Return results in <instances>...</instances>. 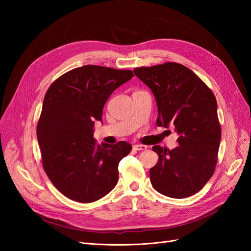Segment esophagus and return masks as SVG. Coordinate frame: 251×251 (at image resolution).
Here are the masks:
<instances>
[{
	"label": "esophagus",
	"mask_w": 251,
	"mask_h": 251,
	"mask_svg": "<svg viewBox=\"0 0 251 251\" xmlns=\"http://www.w3.org/2000/svg\"><path fill=\"white\" fill-rule=\"evenodd\" d=\"M147 146H144V144H134L133 146V149L136 150V151H144L147 150Z\"/></svg>",
	"instance_id": "1"
}]
</instances>
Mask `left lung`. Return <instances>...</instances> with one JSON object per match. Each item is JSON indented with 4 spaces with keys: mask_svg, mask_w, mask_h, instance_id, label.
<instances>
[{
    "mask_svg": "<svg viewBox=\"0 0 251 251\" xmlns=\"http://www.w3.org/2000/svg\"><path fill=\"white\" fill-rule=\"evenodd\" d=\"M134 73L155 96L157 126L173 125L179 135L174 150L153 147L159 159L150 170L151 183L166 197L187 198L202 189L215 172L221 140L216 97L181 64L135 68Z\"/></svg>",
    "mask_w": 251,
    "mask_h": 251,
    "instance_id": "1",
    "label": "left lung"
}]
</instances>
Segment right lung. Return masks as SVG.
Returning a JSON list of instances; mask_svg holds the SVG:
<instances>
[{"label":"right lung","mask_w":251,"mask_h":251,"mask_svg":"<svg viewBox=\"0 0 251 251\" xmlns=\"http://www.w3.org/2000/svg\"><path fill=\"white\" fill-rule=\"evenodd\" d=\"M134 76L131 70L87 65L49 87L36 135L44 170L58 191L80 203L100 200L115 187L118 164L132 150L126 141L97 144L95 121L111 94Z\"/></svg>","instance_id":"1"}]
</instances>
